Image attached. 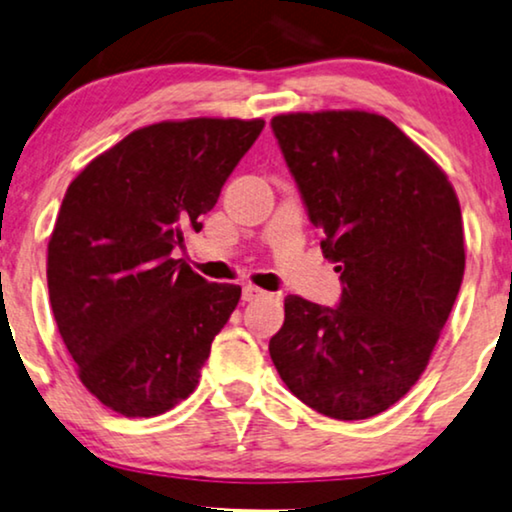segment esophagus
Masks as SVG:
<instances>
[{"mask_svg":"<svg viewBox=\"0 0 512 512\" xmlns=\"http://www.w3.org/2000/svg\"><path fill=\"white\" fill-rule=\"evenodd\" d=\"M261 296H265V291L258 289V286H254V284H247L242 289V300H256V298H261Z\"/></svg>","mask_w":512,"mask_h":512,"instance_id":"obj_1","label":"esophagus"}]
</instances>
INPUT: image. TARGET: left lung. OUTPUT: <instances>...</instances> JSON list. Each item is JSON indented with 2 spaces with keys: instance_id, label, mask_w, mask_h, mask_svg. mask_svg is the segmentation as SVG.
Segmentation results:
<instances>
[{
  "instance_id": "1",
  "label": "left lung",
  "mask_w": 512,
  "mask_h": 512,
  "mask_svg": "<svg viewBox=\"0 0 512 512\" xmlns=\"http://www.w3.org/2000/svg\"><path fill=\"white\" fill-rule=\"evenodd\" d=\"M342 298L286 296L270 356L293 396L333 419L391 408L424 373L461 279L457 193L429 153L370 111L272 118Z\"/></svg>"
}]
</instances>
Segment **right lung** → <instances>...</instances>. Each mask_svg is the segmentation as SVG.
<instances>
[{
    "label": "right lung",
    "instance_id": "add662e5",
    "mask_svg": "<svg viewBox=\"0 0 512 512\" xmlns=\"http://www.w3.org/2000/svg\"><path fill=\"white\" fill-rule=\"evenodd\" d=\"M263 118H186L130 132L69 184L48 240V296L76 373L123 417H156L198 387L242 289L172 249L261 135Z\"/></svg>",
    "mask_w": 512,
    "mask_h": 512
}]
</instances>
